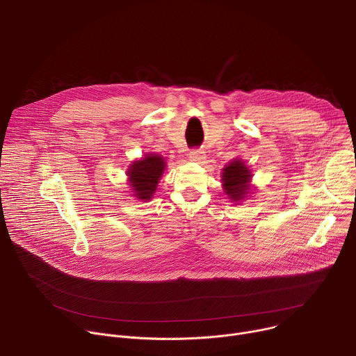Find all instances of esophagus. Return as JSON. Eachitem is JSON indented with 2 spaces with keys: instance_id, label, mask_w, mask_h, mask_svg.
Segmentation results:
<instances>
[{
  "instance_id": "esophagus-1",
  "label": "esophagus",
  "mask_w": 356,
  "mask_h": 356,
  "mask_svg": "<svg viewBox=\"0 0 356 356\" xmlns=\"http://www.w3.org/2000/svg\"><path fill=\"white\" fill-rule=\"evenodd\" d=\"M188 159L193 162H200L204 159V155H202V152H200V150H191L188 154Z\"/></svg>"
}]
</instances>
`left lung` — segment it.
Masks as SVG:
<instances>
[{
	"label": "left lung",
	"instance_id": "obj_1",
	"mask_svg": "<svg viewBox=\"0 0 356 356\" xmlns=\"http://www.w3.org/2000/svg\"><path fill=\"white\" fill-rule=\"evenodd\" d=\"M252 170L242 159H232L221 173V181L224 193L228 195V198L236 204L249 197V194L253 193L252 186Z\"/></svg>",
	"mask_w": 356,
	"mask_h": 356
}]
</instances>
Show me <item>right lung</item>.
I'll return each mask as SVG.
<instances>
[{"instance_id":"obj_1","label":"right lung","mask_w":356,"mask_h":356,"mask_svg":"<svg viewBox=\"0 0 356 356\" xmlns=\"http://www.w3.org/2000/svg\"><path fill=\"white\" fill-rule=\"evenodd\" d=\"M166 165V159L162 155L152 152L131 162L127 169V181L131 187L129 190H132V195L145 202L154 198Z\"/></svg>"}]
</instances>
